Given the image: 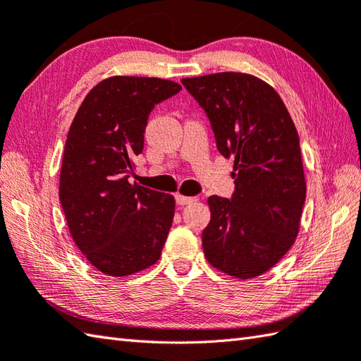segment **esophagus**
Here are the masks:
<instances>
[{"instance_id": "1", "label": "esophagus", "mask_w": 361, "mask_h": 361, "mask_svg": "<svg viewBox=\"0 0 361 361\" xmlns=\"http://www.w3.org/2000/svg\"><path fill=\"white\" fill-rule=\"evenodd\" d=\"M175 199H176V203L181 204V207L197 202V197H188V195H183V194H176Z\"/></svg>"}]
</instances>
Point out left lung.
I'll list each match as a JSON object with an SVG mask.
<instances>
[{
    "label": "left lung",
    "mask_w": 361,
    "mask_h": 361,
    "mask_svg": "<svg viewBox=\"0 0 361 361\" xmlns=\"http://www.w3.org/2000/svg\"><path fill=\"white\" fill-rule=\"evenodd\" d=\"M209 117L217 150L233 158L231 200L211 195L202 244L208 263L249 280L274 267L300 228L307 183L299 134L271 84L241 72L183 78Z\"/></svg>",
    "instance_id": "obj_1"
}]
</instances>
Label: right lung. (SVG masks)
<instances>
[{
	"mask_svg": "<svg viewBox=\"0 0 361 361\" xmlns=\"http://www.w3.org/2000/svg\"><path fill=\"white\" fill-rule=\"evenodd\" d=\"M181 90L147 76H109L76 111L63 148L59 199L78 249L111 277L153 266L172 227L171 194L130 183L154 104Z\"/></svg>",
	"mask_w": 361,
	"mask_h": 361,
	"instance_id": "add662e5",
	"label": "right lung"
}]
</instances>
